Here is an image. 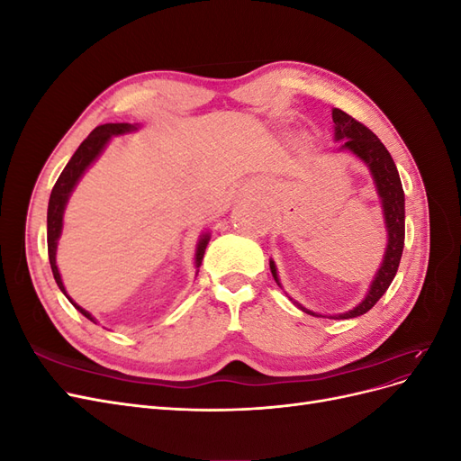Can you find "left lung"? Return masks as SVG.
<instances>
[{
	"label": "left lung",
	"mask_w": 461,
	"mask_h": 461,
	"mask_svg": "<svg viewBox=\"0 0 461 461\" xmlns=\"http://www.w3.org/2000/svg\"><path fill=\"white\" fill-rule=\"evenodd\" d=\"M332 121H334V140L342 142L340 149H348L350 153H354L356 158H359L369 167L371 176L376 186V194H379L381 203H383V213H384L386 232H388V244L384 249L383 263L373 278L366 298L350 312L329 315L330 319H352V317L367 313L373 305L381 300V296L388 290L390 283H393V278L396 276L402 252H403V236H406V222H403L406 221V212H403V188L400 183V175L394 165V159L390 158L384 144L366 127V124H361L354 117L344 113L342 109H337V107L332 109ZM269 267L276 285L281 286L273 259L269 261ZM298 308L310 315L325 317V315L305 310L300 303Z\"/></svg>",
	"instance_id": "left-lung-1"
}]
</instances>
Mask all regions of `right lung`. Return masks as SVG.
<instances>
[{
    "label": "right lung",
    "instance_id": "right-lung-1",
    "mask_svg": "<svg viewBox=\"0 0 461 461\" xmlns=\"http://www.w3.org/2000/svg\"><path fill=\"white\" fill-rule=\"evenodd\" d=\"M136 129H138L136 124H131V122H107V124H100V127H95L88 134L86 140L82 142L78 146V149L73 153V158L68 159L67 167H65L63 173L58 178V183H55V186L51 190L50 203H48V256H50V265H51V273H53L55 283H58L59 290L63 292L65 296H67V290L63 286L61 275H59V269H58V263H55V252H58V240H59L61 230H63L65 205H67L68 198H71V194H73L77 183L80 180V176L85 175V171L88 169V167L97 158H100V153L104 151V148L107 146V142L111 140V138L119 136V134L132 132ZM207 242H209V232L200 236L198 246H196V273H198V267L202 265ZM68 302H71L75 308L82 315H85L86 319H90L92 323H95V319L86 310H82L80 305H77L71 298H68Z\"/></svg>",
    "mask_w": 461,
    "mask_h": 461
}]
</instances>
